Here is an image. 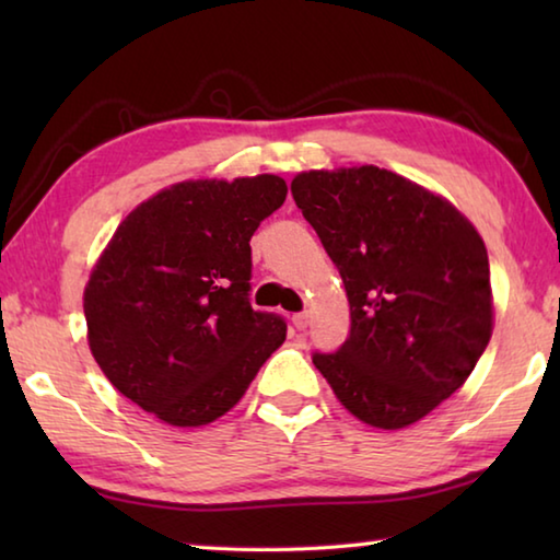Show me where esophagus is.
<instances>
[{
    "instance_id": "34e87169",
    "label": "esophagus",
    "mask_w": 560,
    "mask_h": 560,
    "mask_svg": "<svg viewBox=\"0 0 560 560\" xmlns=\"http://www.w3.org/2000/svg\"><path fill=\"white\" fill-rule=\"evenodd\" d=\"M291 324H293V326H296L299 330H303V328H306V326H308V314H306V311H303V314H293V318H291Z\"/></svg>"
}]
</instances>
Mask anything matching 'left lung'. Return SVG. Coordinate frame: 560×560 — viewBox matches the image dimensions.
Masks as SVG:
<instances>
[{
    "label": "left lung",
    "instance_id": "1",
    "mask_svg": "<svg viewBox=\"0 0 560 560\" xmlns=\"http://www.w3.org/2000/svg\"><path fill=\"white\" fill-rule=\"evenodd\" d=\"M291 195L350 303V336L314 365L340 405L402 430L467 383L494 330L477 226L428 187L375 165L308 170Z\"/></svg>",
    "mask_w": 560,
    "mask_h": 560
}]
</instances>
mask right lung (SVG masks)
<instances>
[{
	"mask_svg": "<svg viewBox=\"0 0 560 560\" xmlns=\"http://www.w3.org/2000/svg\"><path fill=\"white\" fill-rule=\"evenodd\" d=\"M287 192L279 175L185 179L118 224L83 314L120 395L173 428H202L242 400L287 340V324L249 303V240Z\"/></svg>",
	"mask_w": 560,
	"mask_h": 560,
	"instance_id": "add662e5",
	"label": "right lung"
}]
</instances>
